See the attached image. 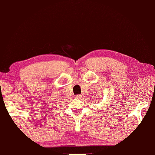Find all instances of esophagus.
Listing matches in <instances>:
<instances>
[{"label": "esophagus", "mask_w": 155, "mask_h": 155, "mask_svg": "<svg viewBox=\"0 0 155 155\" xmlns=\"http://www.w3.org/2000/svg\"><path fill=\"white\" fill-rule=\"evenodd\" d=\"M82 97V96L81 95H75V98H77V99H81Z\"/></svg>", "instance_id": "34e87169"}]
</instances>
